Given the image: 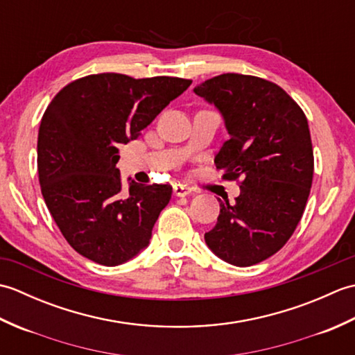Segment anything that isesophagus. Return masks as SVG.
Returning a JSON list of instances; mask_svg holds the SVG:
<instances>
[{"instance_id": "1", "label": "esophagus", "mask_w": 355, "mask_h": 355, "mask_svg": "<svg viewBox=\"0 0 355 355\" xmlns=\"http://www.w3.org/2000/svg\"><path fill=\"white\" fill-rule=\"evenodd\" d=\"M173 193H175L177 197H186V195L192 193V189L189 186L178 183V184H173Z\"/></svg>"}]
</instances>
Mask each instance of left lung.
<instances>
[{
    "mask_svg": "<svg viewBox=\"0 0 355 355\" xmlns=\"http://www.w3.org/2000/svg\"><path fill=\"white\" fill-rule=\"evenodd\" d=\"M193 93L220 110L230 134L216 168L241 178L235 202L220 200L206 244L233 266H254L281 250L302 218L314 173L308 120L281 87L256 76L220 74Z\"/></svg>",
    "mask_w": 355,
    "mask_h": 355,
    "instance_id": "left-lung-1",
    "label": "left lung"
}]
</instances>
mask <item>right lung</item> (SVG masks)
Listing matches in <instances>:
<instances>
[{
	"mask_svg": "<svg viewBox=\"0 0 355 355\" xmlns=\"http://www.w3.org/2000/svg\"><path fill=\"white\" fill-rule=\"evenodd\" d=\"M191 84L101 73L70 82L53 97L37 132V175L53 220L79 254L114 267L149 244L172 187L131 182L123 189L119 148Z\"/></svg>",
	"mask_w": 355,
	"mask_h": 355,
	"instance_id": "obj_1",
	"label": "right lung"
}]
</instances>
